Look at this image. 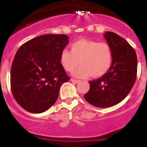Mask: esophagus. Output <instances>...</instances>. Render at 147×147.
I'll list each match as a JSON object with an SVG mask.
<instances>
[{
    "label": "esophagus",
    "mask_w": 147,
    "mask_h": 147,
    "mask_svg": "<svg viewBox=\"0 0 147 147\" xmlns=\"http://www.w3.org/2000/svg\"><path fill=\"white\" fill-rule=\"evenodd\" d=\"M71 82H72L73 83H78L80 82V81L77 80V79H74V78H71Z\"/></svg>",
    "instance_id": "esophagus-1"
}]
</instances>
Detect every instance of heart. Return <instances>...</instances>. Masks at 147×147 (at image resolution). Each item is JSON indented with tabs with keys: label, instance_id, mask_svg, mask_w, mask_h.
Listing matches in <instances>:
<instances>
[{
	"label": "heart",
	"instance_id": "heart-1",
	"mask_svg": "<svg viewBox=\"0 0 147 147\" xmlns=\"http://www.w3.org/2000/svg\"><path fill=\"white\" fill-rule=\"evenodd\" d=\"M60 63L68 72L73 71L78 78H87L90 76L100 77L109 71L113 62V53L111 47L105 42L80 40L71 45V50L62 49L59 55Z\"/></svg>",
	"mask_w": 147,
	"mask_h": 147
}]
</instances>
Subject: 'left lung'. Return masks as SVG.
<instances>
[{
  "mask_svg": "<svg viewBox=\"0 0 147 147\" xmlns=\"http://www.w3.org/2000/svg\"><path fill=\"white\" fill-rule=\"evenodd\" d=\"M111 48L113 62L102 77L90 81V89L85 99L98 107H109L127 97L136 82L137 58L136 52L123 38L113 32L105 33Z\"/></svg>",
  "mask_w": 147,
  "mask_h": 147,
  "instance_id": "1",
  "label": "left lung"
}]
</instances>
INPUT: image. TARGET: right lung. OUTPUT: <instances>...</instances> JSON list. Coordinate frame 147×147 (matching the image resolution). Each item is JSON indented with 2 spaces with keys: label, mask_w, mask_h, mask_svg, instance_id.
Instances as JSON below:
<instances>
[{
  "label": "right lung",
  "mask_w": 147,
  "mask_h": 147,
  "mask_svg": "<svg viewBox=\"0 0 147 147\" xmlns=\"http://www.w3.org/2000/svg\"><path fill=\"white\" fill-rule=\"evenodd\" d=\"M69 42L64 34H46L29 40L17 50L10 70V88L24 109L40 114L55 104L62 84L70 79L59 60Z\"/></svg>",
  "instance_id": "add662e5"
}]
</instances>
